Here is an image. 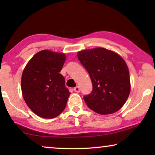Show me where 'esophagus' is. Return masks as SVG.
<instances>
[{
	"label": "esophagus",
	"mask_w": 155,
	"mask_h": 155,
	"mask_svg": "<svg viewBox=\"0 0 155 155\" xmlns=\"http://www.w3.org/2000/svg\"><path fill=\"white\" fill-rule=\"evenodd\" d=\"M74 91L76 92H80V88L79 86H76L75 88H74Z\"/></svg>",
	"instance_id": "obj_1"
}]
</instances>
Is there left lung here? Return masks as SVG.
Here are the masks:
<instances>
[{"label": "left lung", "instance_id": "left-lung-1", "mask_svg": "<svg viewBox=\"0 0 155 155\" xmlns=\"http://www.w3.org/2000/svg\"><path fill=\"white\" fill-rule=\"evenodd\" d=\"M78 58L92 80V92L84 96L87 107L102 115L118 111L130 91L128 68L122 57L99 47L80 51Z\"/></svg>", "mask_w": 155, "mask_h": 155}]
</instances>
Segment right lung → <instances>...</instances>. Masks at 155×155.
<instances>
[{
    "label": "right lung",
    "mask_w": 155,
    "mask_h": 155,
    "mask_svg": "<svg viewBox=\"0 0 155 155\" xmlns=\"http://www.w3.org/2000/svg\"><path fill=\"white\" fill-rule=\"evenodd\" d=\"M65 61L62 53L43 50L30 59L22 72L21 88L29 109L44 118L62 113L71 94L60 74Z\"/></svg>",
    "instance_id": "obj_1"
}]
</instances>
